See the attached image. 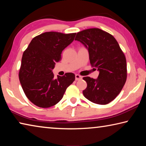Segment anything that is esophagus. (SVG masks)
<instances>
[{
  "label": "esophagus",
  "mask_w": 146,
  "mask_h": 146,
  "mask_svg": "<svg viewBox=\"0 0 146 146\" xmlns=\"http://www.w3.org/2000/svg\"><path fill=\"white\" fill-rule=\"evenodd\" d=\"M82 76H81L80 75H77V74H76V75H75V80H81V79H82Z\"/></svg>",
  "instance_id": "1"
}]
</instances>
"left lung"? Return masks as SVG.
Masks as SVG:
<instances>
[{"instance_id":"1","label":"left lung","mask_w":146,"mask_h":146,"mask_svg":"<svg viewBox=\"0 0 146 146\" xmlns=\"http://www.w3.org/2000/svg\"><path fill=\"white\" fill-rule=\"evenodd\" d=\"M75 40L88 49L90 64L97 68V79L85 76L87 88L83 95L91 102L105 105L117 97L127 78L126 59L114 36L98 28H90L76 34Z\"/></svg>"}]
</instances>
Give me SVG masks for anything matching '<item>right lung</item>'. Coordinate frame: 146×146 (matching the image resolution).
Masks as SVG:
<instances>
[{
  "instance_id": "obj_1",
  "label": "right lung",
  "mask_w": 146,
  "mask_h": 146,
  "mask_svg": "<svg viewBox=\"0 0 146 146\" xmlns=\"http://www.w3.org/2000/svg\"><path fill=\"white\" fill-rule=\"evenodd\" d=\"M76 33L49 31L34 37L22 58L19 77L27 98L40 108L56 104L75 79L72 73L54 78L52 70L61 54L73 41Z\"/></svg>"
}]
</instances>
